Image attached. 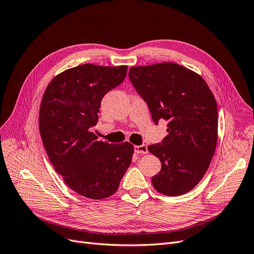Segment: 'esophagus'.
Listing matches in <instances>:
<instances>
[{"instance_id":"esophagus-1","label":"esophagus","mask_w":254,"mask_h":254,"mask_svg":"<svg viewBox=\"0 0 254 254\" xmlns=\"http://www.w3.org/2000/svg\"><path fill=\"white\" fill-rule=\"evenodd\" d=\"M134 152L136 153H147L148 152V148H147V145H137L134 146Z\"/></svg>"}]
</instances>
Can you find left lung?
Masks as SVG:
<instances>
[{
  "instance_id": "1",
  "label": "left lung",
  "mask_w": 254,
  "mask_h": 254,
  "mask_svg": "<svg viewBox=\"0 0 254 254\" xmlns=\"http://www.w3.org/2000/svg\"><path fill=\"white\" fill-rule=\"evenodd\" d=\"M129 79L152 121H167V135L148 150L161 161L153 188L166 196L193 190L206 173L217 143L215 97L200 75L173 63L130 67Z\"/></svg>"
}]
</instances>
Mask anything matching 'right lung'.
I'll return each instance as SVG.
<instances>
[{"instance_id":"add662e5","label":"right lung","mask_w":254,"mask_h":254,"mask_svg":"<svg viewBox=\"0 0 254 254\" xmlns=\"http://www.w3.org/2000/svg\"><path fill=\"white\" fill-rule=\"evenodd\" d=\"M128 66L81 64L54 77L39 112L43 146L58 175L76 193L103 199L118 190L131 163L133 145L97 141L103 97L124 81Z\"/></svg>"}]
</instances>
